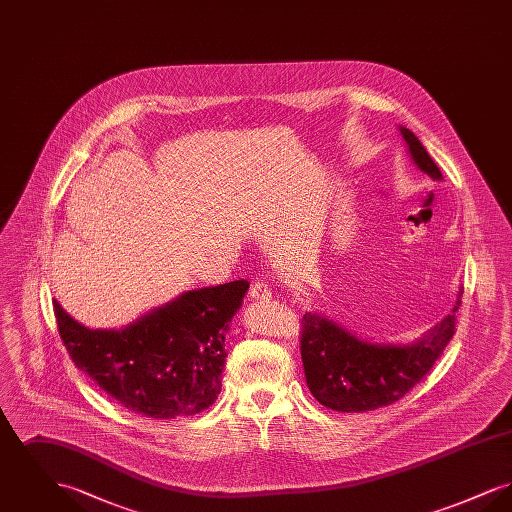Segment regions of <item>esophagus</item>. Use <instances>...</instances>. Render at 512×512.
Listing matches in <instances>:
<instances>
[{
    "label": "esophagus",
    "instance_id": "obj_1",
    "mask_svg": "<svg viewBox=\"0 0 512 512\" xmlns=\"http://www.w3.org/2000/svg\"><path fill=\"white\" fill-rule=\"evenodd\" d=\"M249 297L255 299V301H268V299L272 297V290H270V286H268L267 282L257 280V282H253L251 288H249Z\"/></svg>",
    "mask_w": 512,
    "mask_h": 512
}]
</instances>
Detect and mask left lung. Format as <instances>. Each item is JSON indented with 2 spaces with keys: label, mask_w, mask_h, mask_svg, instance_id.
<instances>
[{
  "label": "left lung",
  "mask_w": 512,
  "mask_h": 512,
  "mask_svg": "<svg viewBox=\"0 0 512 512\" xmlns=\"http://www.w3.org/2000/svg\"><path fill=\"white\" fill-rule=\"evenodd\" d=\"M414 165L432 180H443L426 147L405 126H399ZM443 318L424 338L411 345L372 343L318 313L303 315L301 361L307 386L320 405L340 413H366L388 407L430 372L455 334V313Z\"/></svg>",
  "instance_id": "1"
}]
</instances>
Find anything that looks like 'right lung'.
Masks as SVG:
<instances>
[{
    "instance_id": "add662e5",
    "label": "right lung",
    "mask_w": 512,
    "mask_h": 512,
    "mask_svg": "<svg viewBox=\"0 0 512 512\" xmlns=\"http://www.w3.org/2000/svg\"><path fill=\"white\" fill-rule=\"evenodd\" d=\"M247 280L184 292L121 330H90L53 299L59 336L74 365L132 413L172 420L219 397L224 340Z\"/></svg>"
}]
</instances>
